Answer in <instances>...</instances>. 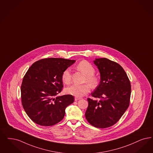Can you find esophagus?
<instances>
[{"label":"esophagus","instance_id":"34e87169","mask_svg":"<svg viewBox=\"0 0 153 153\" xmlns=\"http://www.w3.org/2000/svg\"><path fill=\"white\" fill-rule=\"evenodd\" d=\"M80 99H81V98H80V97H75V98H74V100H75V101H77V100H80Z\"/></svg>","mask_w":153,"mask_h":153}]
</instances>
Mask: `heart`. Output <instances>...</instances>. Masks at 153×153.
<instances>
[{
	"instance_id": "heart-1",
	"label": "heart",
	"mask_w": 153,
	"mask_h": 153,
	"mask_svg": "<svg viewBox=\"0 0 153 153\" xmlns=\"http://www.w3.org/2000/svg\"><path fill=\"white\" fill-rule=\"evenodd\" d=\"M77 69L86 76L85 81L92 87H96L98 85V78L94 74L95 69L88 61L84 60L77 64ZM61 79L64 83L69 84L71 81V70L69 68L65 69L62 74ZM90 87L88 84L77 85L74 84L67 87L65 91L68 94L76 97H81L89 92Z\"/></svg>"
}]
</instances>
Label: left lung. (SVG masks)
I'll use <instances>...</instances> for the list:
<instances>
[{
	"mask_svg": "<svg viewBox=\"0 0 153 153\" xmlns=\"http://www.w3.org/2000/svg\"><path fill=\"white\" fill-rule=\"evenodd\" d=\"M100 74V82L92 97L100 101L88 98L86 120L97 128H109L121 118L128 108L131 85L128 77L122 67L106 58L93 61Z\"/></svg>",
	"mask_w": 153,
	"mask_h": 153,
	"instance_id": "left-lung-1",
	"label": "left lung"
}]
</instances>
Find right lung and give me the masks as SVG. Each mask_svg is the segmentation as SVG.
Instances as JSON below:
<instances>
[{
    "label": "right lung",
    "mask_w": 153,
    "mask_h": 153,
    "mask_svg": "<svg viewBox=\"0 0 153 153\" xmlns=\"http://www.w3.org/2000/svg\"><path fill=\"white\" fill-rule=\"evenodd\" d=\"M76 60L48 58L34 62L21 86L22 102L25 113L37 124L52 126L61 121L65 109L74 101L73 96L54 97L62 91V74Z\"/></svg>",
    "instance_id": "obj_1"
}]
</instances>
